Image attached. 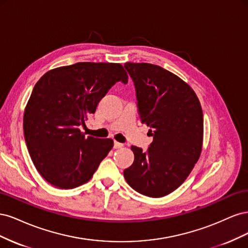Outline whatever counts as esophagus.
I'll use <instances>...</instances> for the list:
<instances>
[{
    "instance_id": "1",
    "label": "esophagus",
    "mask_w": 248,
    "mask_h": 248,
    "mask_svg": "<svg viewBox=\"0 0 248 248\" xmlns=\"http://www.w3.org/2000/svg\"><path fill=\"white\" fill-rule=\"evenodd\" d=\"M122 147H123V144H121V142L115 140V142H114V148L115 149H120V148H122Z\"/></svg>"
}]
</instances>
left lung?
<instances>
[{
  "mask_svg": "<svg viewBox=\"0 0 248 248\" xmlns=\"http://www.w3.org/2000/svg\"><path fill=\"white\" fill-rule=\"evenodd\" d=\"M136 86L140 121L153 141L146 152L132 146L134 161L124 170L130 187L161 198L181 185L200 158L204 118L191 87L176 74L149 63H126Z\"/></svg>",
  "mask_w": 248,
  "mask_h": 248,
  "instance_id": "left-lung-1",
  "label": "left lung"
}]
</instances>
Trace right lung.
Listing matches in <instances>:
<instances>
[{
    "instance_id": "add662e5",
    "label": "right lung",
    "mask_w": 248,
    "mask_h": 248,
    "mask_svg": "<svg viewBox=\"0 0 248 248\" xmlns=\"http://www.w3.org/2000/svg\"><path fill=\"white\" fill-rule=\"evenodd\" d=\"M117 81H128L121 64L79 62L47 71L35 85L25 108V140L37 170L56 188L87 183L114 146L79 127Z\"/></svg>"
}]
</instances>
